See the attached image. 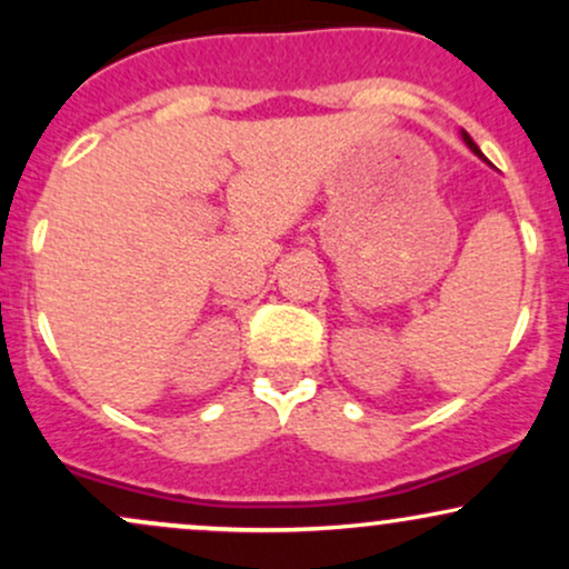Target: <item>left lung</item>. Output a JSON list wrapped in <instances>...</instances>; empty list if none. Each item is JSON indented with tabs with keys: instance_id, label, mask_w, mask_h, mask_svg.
I'll list each match as a JSON object with an SVG mask.
<instances>
[{
	"instance_id": "1",
	"label": "left lung",
	"mask_w": 569,
	"mask_h": 569,
	"mask_svg": "<svg viewBox=\"0 0 569 569\" xmlns=\"http://www.w3.org/2000/svg\"><path fill=\"white\" fill-rule=\"evenodd\" d=\"M462 141H466V143H468V147H471V152H473V154H479V158H481V160H485V154H481V149H479V147H476V143H473V139H471V136H468V133H466V130H462Z\"/></svg>"
}]
</instances>
